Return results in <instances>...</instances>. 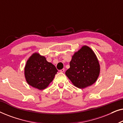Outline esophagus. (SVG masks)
I'll return each instance as SVG.
<instances>
[{"mask_svg":"<svg viewBox=\"0 0 123 123\" xmlns=\"http://www.w3.org/2000/svg\"><path fill=\"white\" fill-rule=\"evenodd\" d=\"M64 71H65V69H64V68L59 70V72H64Z\"/></svg>","mask_w":123,"mask_h":123,"instance_id":"1","label":"esophagus"}]
</instances>
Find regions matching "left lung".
Wrapping results in <instances>:
<instances>
[{
	"instance_id": "obj_1",
	"label": "left lung",
	"mask_w": 123,
	"mask_h": 123,
	"mask_svg": "<svg viewBox=\"0 0 123 123\" xmlns=\"http://www.w3.org/2000/svg\"><path fill=\"white\" fill-rule=\"evenodd\" d=\"M100 74V65L91 49L83 46L76 52L70 62L65 74L75 86L84 88L96 81Z\"/></svg>"
}]
</instances>
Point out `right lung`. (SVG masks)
Here are the masks:
<instances>
[{"label":"right lung","instance_id":"add662e5","mask_svg":"<svg viewBox=\"0 0 123 123\" xmlns=\"http://www.w3.org/2000/svg\"><path fill=\"white\" fill-rule=\"evenodd\" d=\"M58 70L44 56L34 53L27 62L25 68L26 80L33 87L42 90L53 80Z\"/></svg>","mask_w":123,"mask_h":123}]
</instances>
